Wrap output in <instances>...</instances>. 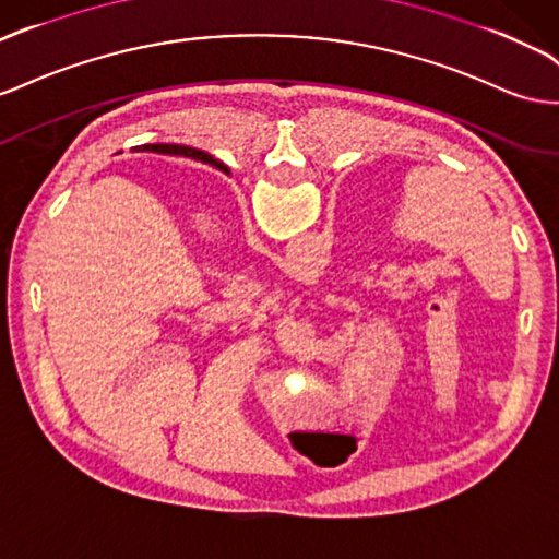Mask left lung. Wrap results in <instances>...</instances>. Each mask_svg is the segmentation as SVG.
I'll return each instance as SVG.
<instances>
[{
	"mask_svg": "<svg viewBox=\"0 0 559 559\" xmlns=\"http://www.w3.org/2000/svg\"><path fill=\"white\" fill-rule=\"evenodd\" d=\"M209 162H214V159H209Z\"/></svg>",
	"mask_w": 559,
	"mask_h": 559,
	"instance_id": "1",
	"label": "left lung"
}]
</instances>
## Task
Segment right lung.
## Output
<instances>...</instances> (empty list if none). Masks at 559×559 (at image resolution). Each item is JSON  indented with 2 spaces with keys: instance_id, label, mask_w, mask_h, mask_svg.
I'll list each match as a JSON object with an SVG mask.
<instances>
[{
  "instance_id": "add662e5",
  "label": "right lung",
  "mask_w": 559,
  "mask_h": 559,
  "mask_svg": "<svg viewBox=\"0 0 559 559\" xmlns=\"http://www.w3.org/2000/svg\"><path fill=\"white\" fill-rule=\"evenodd\" d=\"M143 150H155V153H178V155H188V157H198V159H204V162H209V159H214L211 155H206V153H200V150H186V147H178V145H162V143H157V145H145Z\"/></svg>"
}]
</instances>
